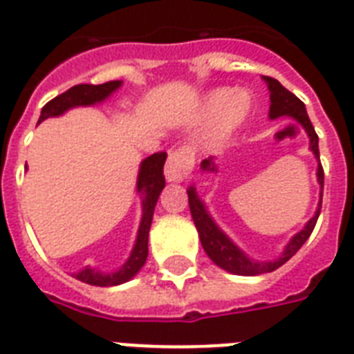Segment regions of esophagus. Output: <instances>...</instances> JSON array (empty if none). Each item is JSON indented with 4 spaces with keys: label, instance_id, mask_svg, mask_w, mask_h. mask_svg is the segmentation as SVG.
<instances>
[{
    "label": "esophagus",
    "instance_id": "esophagus-1",
    "mask_svg": "<svg viewBox=\"0 0 354 354\" xmlns=\"http://www.w3.org/2000/svg\"><path fill=\"white\" fill-rule=\"evenodd\" d=\"M193 165H195V161H193V156L189 150H185V148L172 150L165 165L167 182H183L193 171Z\"/></svg>",
    "mask_w": 354,
    "mask_h": 354
}]
</instances>
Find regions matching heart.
<instances>
[{"mask_svg": "<svg viewBox=\"0 0 354 354\" xmlns=\"http://www.w3.org/2000/svg\"><path fill=\"white\" fill-rule=\"evenodd\" d=\"M250 109H252V100L245 91L230 93L226 88H215L207 93L202 98L196 113L201 120L209 118L204 131V142L212 148L225 145L247 120Z\"/></svg>", "mask_w": 354, "mask_h": 354, "instance_id": "1", "label": "heart"}]
</instances>
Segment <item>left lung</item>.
<instances>
[{"mask_svg":"<svg viewBox=\"0 0 354 354\" xmlns=\"http://www.w3.org/2000/svg\"><path fill=\"white\" fill-rule=\"evenodd\" d=\"M263 81L267 83V88H269V100H271V105H269V118L274 120L279 117H291L295 118L297 122L301 124L308 135L310 139V150L314 152L315 159L319 161V147H317V133H315L314 126L310 122L308 113H306V107L301 100L297 98L295 94L290 93L288 88H284L280 85L279 81L273 80V77H267L263 75ZM201 169L204 172H217V165L213 158L204 159L201 163ZM317 183H319L321 193L323 196V167L321 163H317ZM189 196V209H191V217L195 221L196 230H198V237H201L202 249L206 250V254L209 256V260L219 266L221 269H225L232 274H241V277H256V274L271 273L274 269H279L280 266H284L286 261L290 260L291 256L295 254L297 250L303 247L306 239L310 237L312 230H314L315 223H317V217H319L321 212V198L319 204H317V209H315L314 217L304 225V228L301 232H297L295 236L291 237L288 245L282 250V254L279 258L269 261H258L252 260L249 254H245L236 243L232 241L230 237L226 236L225 232L221 230L219 225L213 221V217L207 212L206 204L202 202V198L196 193L195 185H189L187 189Z\"/></svg>","mask_w":354,"mask_h":354,"instance_id":"left-lung-1","label":"left lung"}]
</instances>
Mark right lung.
I'll return each mask as SVG.
<instances>
[{"label": "right lung", "instance_id": "obj_1", "mask_svg": "<svg viewBox=\"0 0 354 354\" xmlns=\"http://www.w3.org/2000/svg\"><path fill=\"white\" fill-rule=\"evenodd\" d=\"M120 85H122V81H107V83H102V85H87V83L75 85V87L68 88L66 93L59 94L53 100H50L42 107L39 124L50 117H61V115H64L68 109H74V107L102 104L115 91H118ZM165 159V152L152 153L147 159H142L141 167H139L137 193L142 198V215L141 223H139V230H137V239H135V245L131 252H129L128 260L124 261L122 267L117 269L115 273H102L98 269H93V267L87 266L85 269H81L80 273H74L72 277L85 282V284L107 288V286L124 284V282L131 280L135 274L141 271V267L145 266V261L148 258V232H150V225H152L153 207L158 204L159 195L165 187V176H163Z\"/></svg>", "mask_w": 354, "mask_h": 354}]
</instances>
